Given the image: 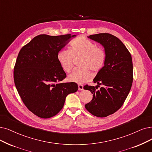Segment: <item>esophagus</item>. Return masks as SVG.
Instances as JSON below:
<instances>
[{
  "label": "esophagus",
  "instance_id": "34e87169",
  "mask_svg": "<svg viewBox=\"0 0 152 152\" xmlns=\"http://www.w3.org/2000/svg\"><path fill=\"white\" fill-rule=\"evenodd\" d=\"M78 90H83V86H82V85H81V84L78 85Z\"/></svg>",
  "mask_w": 152,
  "mask_h": 152
}]
</instances>
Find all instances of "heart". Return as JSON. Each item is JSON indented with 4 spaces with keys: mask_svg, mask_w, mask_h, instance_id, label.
Instances as JSON below:
<instances>
[{
    "mask_svg": "<svg viewBox=\"0 0 152 152\" xmlns=\"http://www.w3.org/2000/svg\"><path fill=\"white\" fill-rule=\"evenodd\" d=\"M82 57L80 65L82 69H76L68 76L69 82L83 83L92 77L89 70L99 72L105 65L106 53L101 47L86 38L80 37L70 43V50H60L57 53V60L65 72H69L73 67L74 58Z\"/></svg>",
    "mask_w": 152,
    "mask_h": 152,
    "instance_id": "heart-1",
    "label": "heart"
}]
</instances>
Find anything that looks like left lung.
I'll list each match as a JSON object with an SVG mask.
<instances>
[{"label": "left lung", "instance_id": "1", "mask_svg": "<svg viewBox=\"0 0 152 152\" xmlns=\"http://www.w3.org/2000/svg\"><path fill=\"white\" fill-rule=\"evenodd\" d=\"M87 37L104 47L107 57L104 67L93 80L103 87L99 90L95 89L99 86L84 88L93 94L92 100L85 107L94 116L105 117L122 106L130 92L133 82L132 56L122 41L112 34H97Z\"/></svg>", "mask_w": 152, "mask_h": 152}]
</instances>
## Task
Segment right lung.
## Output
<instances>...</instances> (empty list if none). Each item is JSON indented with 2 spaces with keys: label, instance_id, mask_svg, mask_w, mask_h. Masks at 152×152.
<instances>
[{
  "label": "right lung",
  "instance_id": "right-lung-1",
  "mask_svg": "<svg viewBox=\"0 0 152 152\" xmlns=\"http://www.w3.org/2000/svg\"><path fill=\"white\" fill-rule=\"evenodd\" d=\"M76 35L36 36L23 46L14 66L17 92L28 110L39 117L55 116L66 96L78 90L76 83H61L65 72L57 60L58 52Z\"/></svg>",
  "mask_w": 152,
  "mask_h": 152
}]
</instances>
